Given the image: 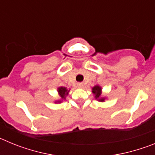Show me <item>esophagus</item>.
Here are the masks:
<instances>
[{"instance_id":"34e87169","label":"esophagus","mask_w":155,"mask_h":155,"mask_svg":"<svg viewBox=\"0 0 155 155\" xmlns=\"http://www.w3.org/2000/svg\"><path fill=\"white\" fill-rule=\"evenodd\" d=\"M78 87H82V84H78Z\"/></svg>"}]
</instances>
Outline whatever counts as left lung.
Listing matches in <instances>:
<instances>
[{
	"label": "left lung",
	"mask_w": 155,
	"mask_h": 155,
	"mask_svg": "<svg viewBox=\"0 0 155 155\" xmlns=\"http://www.w3.org/2000/svg\"><path fill=\"white\" fill-rule=\"evenodd\" d=\"M92 92L95 94V98H98L101 95V87L99 86H94L92 88ZM99 101L103 102L104 98H100Z\"/></svg>",
	"instance_id": "left-lung-1"
}]
</instances>
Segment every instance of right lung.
<instances>
[{
    "mask_svg": "<svg viewBox=\"0 0 155 155\" xmlns=\"http://www.w3.org/2000/svg\"><path fill=\"white\" fill-rule=\"evenodd\" d=\"M58 92L60 93V94H61V98H64V97H65V95H67V94H68V89L66 88V87H61L58 88Z\"/></svg>",
    "mask_w": 155,
    "mask_h": 155,
    "instance_id": "add662e5",
    "label": "right lung"
}]
</instances>
